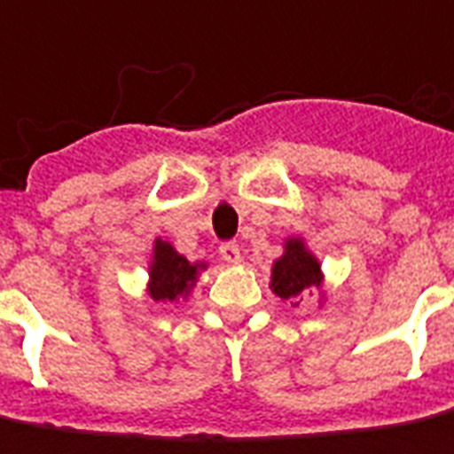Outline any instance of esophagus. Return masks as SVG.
Masks as SVG:
<instances>
[{
  "label": "esophagus",
  "instance_id": "34e87169",
  "mask_svg": "<svg viewBox=\"0 0 454 454\" xmlns=\"http://www.w3.org/2000/svg\"><path fill=\"white\" fill-rule=\"evenodd\" d=\"M220 254L227 264L242 262V252H239V245H237V242H224L220 247Z\"/></svg>",
  "mask_w": 454,
  "mask_h": 454
}]
</instances>
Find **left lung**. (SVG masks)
Masks as SVG:
<instances>
[{"label": "left lung", "instance_id": "obj_1", "mask_svg": "<svg viewBox=\"0 0 454 454\" xmlns=\"http://www.w3.org/2000/svg\"><path fill=\"white\" fill-rule=\"evenodd\" d=\"M270 287L282 300H297L302 292L322 287V270L317 257L305 247L302 237H290L285 242L282 257L272 264Z\"/></svg>", "mask_w": 454, "mask_h": 454}]
</instances>
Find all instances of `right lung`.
Here are the masks:
<instances>
[{"label":"right lung","mask_w":454,"mask_h":454,"mask_svg":"<svg viewBox=\"0 0 454 454\" xmlns=\"http://www.w3.org/2000/svg\"><path fill=\"white\" fill-rule=\"evenodd\" d=\"M207 270L205 262H190L164 239H154L149 262V297L154 302H179L197 282V275Z\"/></svg>","instance_id":"obj_1"}]
</instances>
